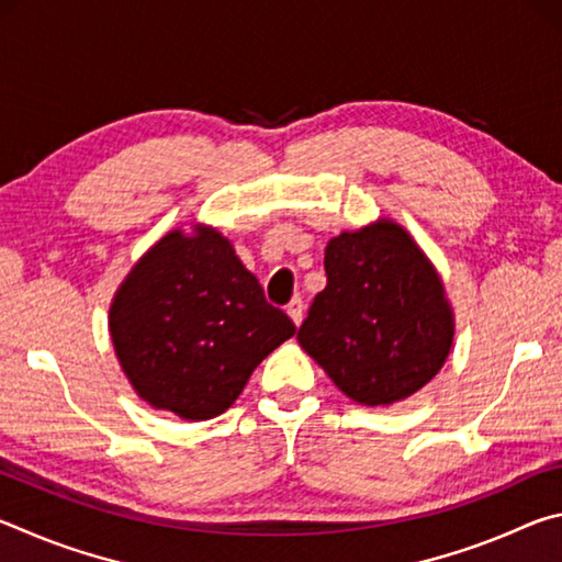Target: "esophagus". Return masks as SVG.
<instances>
[{"mask_svg":"<svg viewBox=\"0 0 562 562\" xmlns=\"http://www.w3.org/2000/svg\"><path fill=\"white\" fill-rule=\"evenodd\" d=\"M288 315L292 317L294 325H300L302 317H304V302L302 297H292L290 304H288Z\"/></svg>","mask_w":562,"mask_h":562,"instance_id":"obj_1","label":"esophagus"}]
</instances>
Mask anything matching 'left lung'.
Here are the masks:
<instances>
[{
	"mask_svg": "<svg viewBox=\"0 0 562 562\" xmlns=\"http://www.w3.org/2000/svg\"><path fill=\"white\" fill-rule=\"evenodd\" d=\"M327 288L302 322V349L359 404H394L439 374L453 341L431 262L396 223L331 237Z\"/></svg>",
	"mask_w": 562,
	"mask_h": 562,
	"instance_id": "obj_1",
	"label": "left lung"
}]
</instances>
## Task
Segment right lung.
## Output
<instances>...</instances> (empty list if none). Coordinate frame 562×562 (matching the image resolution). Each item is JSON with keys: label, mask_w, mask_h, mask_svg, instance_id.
<instances>
[{"label": "right lung", "mask_w": 562, "mask_h": 562, "mask_svg": "<svg viewBox=\"0 0 562 562\" xmlns=\"http://www.w3.org/2000/svg\"><path fill=\"white\" fill-rule=\"evenodd\" d=\"M128 382L180 418L223 414L252 369L294 335L221 233H168L131 270L111 307Z\"/></svg>", "instance_id": "add662e5"}]
</instances>
